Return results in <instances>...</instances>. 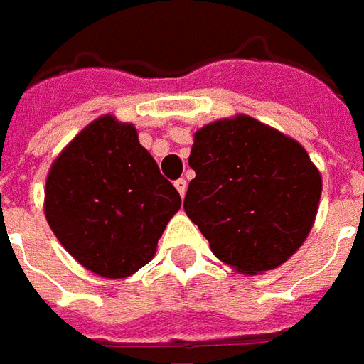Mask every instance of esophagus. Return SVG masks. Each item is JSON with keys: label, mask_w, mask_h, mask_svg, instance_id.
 Listing matches in <instances>:
<instances>
[{"label": "esophagus", "mask_w": 364, "mask_h": 364, "mask_svg": "<svg viewBox=\"0 0 364 364\" xmlns=\"http://www.w3.org/2000/svg\"><path fill=\"white\" fill-rule=\"evenodd\" d=\"M175 189L179 191L181 197H185V193H187V181H185V179H177V181H175Z\"/></svg>", "instance_id": "34e87169"}]
</instances>
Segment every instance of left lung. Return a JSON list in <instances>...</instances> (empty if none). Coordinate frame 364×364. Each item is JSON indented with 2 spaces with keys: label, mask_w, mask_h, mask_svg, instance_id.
Returning a JSON list of instances; mask_svg holds the SVG:
<instances>
[{
  "label": "left lung",
  "mask_w": 364,
  "mask_h": 364,
  "mask_svg": "<svg viewBox=\"0 0 364 364\" xmlns=\"http://www.w3.org/2000/svg\"><path fill=\"white\" fill-rule=\"evenodd\" d=\"M185 213L220 261L245 274L289 259L312 228L320 171L289 136L240 114L195 134Z\"/></svg>",
  "instance_id": "8db88e82"
}]
</instances>
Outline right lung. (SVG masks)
<instances>
[{
	"mask_svg": "<svg viewBox=\"0 0 364 364\" xmlns=\"http://www.w3.org/2000/svg\"><path fill=\"white\" fill-rule=\"evenodd\" d=\"M44 195V214L60 244L107 279L144 267L181 206L136 128L109 114L83 128L60 154Z\"/></svg>",
	"mask_w": 364,
	"mask_h": 364,
	"instance_id": "right-lung-1",
	"label": "right lung"
}]
</instances>
